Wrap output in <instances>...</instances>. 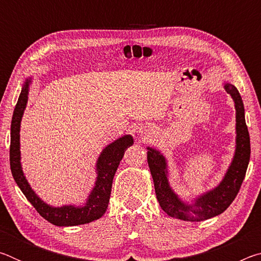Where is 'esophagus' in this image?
Listing matches in <instances>:
<instances>
[{
	"mask_svg": "<svg viewBox=\"0 0 261 261\" xmlns=\"http://www.w3.org/2000/svg\"><path fill=\"white\" fill-rule=\"evenodd\" d=\"M140 132H141V134H143V130H141V129H140Z\"/></svg>",
	"mask_w": 261,
	"mask_h": 261,
	"instance_id": "obj_1",
	"label": "esophagus"
}]
</instances>
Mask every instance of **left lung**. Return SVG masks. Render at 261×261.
Listing matches in <instances>:
<instances>
[{"label":"left lung","mask_w":261,"mask_h":261,"mask_svg":"<svg viewBox=\"0 0 261 261\" xmlns=\"http://www.w3.org/2000/svg\"><path fill=\"white\" fill-rule=\"evenodd\" d=\"M224 90L235 102L236 148L232 161L218 187L198 196L191 202L178 197L168 179V165L165 155L155 148L147 147V162L151 170L156 199L161 208L171 218L190 222L205 221L223 213L235 199L245 177L250 161V136L245 123L244 105L240 92L230 83L223 84Z\"/></svg>","instance_id":"obj_1"}]
</instances>
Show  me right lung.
I'll return each instance as SVG.
<instances>
[{"label": "right lung", "mask_w": 261, "mask_h": 261, "mask_svg": "<svg viewBox=\"0 0 261 261\" xmlns=\"http://www.w3.org/2000/svg\"><path fill=\"white\" fill-rule=\"evenodd\" d=\"M31 83H32V78H28L25 81L11 121L10 168L15 182L38 213L54 226H79V224L90 223L92 221L98 220L107 211L115 173L126 148L134 144V138L130 135H125L114 140L112 144L107 145L102 149L95 165L96 179L94 188L92 189L86 202L83 206L63 205L61 207H54L48 205L31 188L20 163V122L26 105H28Z\"/></svg>", "instance_id": "1"}]
</instances>
